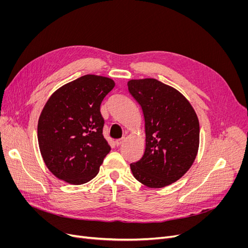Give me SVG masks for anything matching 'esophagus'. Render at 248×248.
<instances>
[{
	"label": "esophagus",
	"mask_w": 248,
	"mask_h": 248,
	"mask_svg": "<svg viewBox=\"0 0 248 248\" xmlns=\"http://www.w3.org/2000/svg\"><path fill=\"white\" fill-rule=\"evenodd\" d=\"M124 140H125L124 137H123V138H121V139H117V140L114 141L115 145H116V146H121V145L123 144V142L124 141Z\"/></svg>",
	"instance_id": "1"
}]
</instances>
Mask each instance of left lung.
Segmentation results:
<instances>
[{"label":"left lung","instance_id":"1","mask_svg":"<svg viewBox=\"0 0 248 248\" xmlns=\"http://www.w3.org/2000/svg\"><path fill=\"white\" fill-rule=\"evenodd\" d=\"M145 117L146 149L132 163L134 177L151 188L170 185L192 166L199 147L196 112L178 90L154 78L127 82Z\"/></svg>","mask_w":248,"mask_h":248}]
</instances>
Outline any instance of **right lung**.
Instances as JSON below:
<instances>
[{
	"label": "right lung",
	"instance_id": "1",
	"mask_svg": "<svg viewBox=\"0 0 248 248\" xmlns=\"http://www.w3.org/2000/svg\"><path fill=\"white\" fill-rule=\"evenodd\" d=\"M114 87L108 77L87 74L51 95L39 117L42 158L60 180L80 185L93 179L110 151L102 135L103 98Z\"/></svg>",
	"mask_w": 248,
	"mask_h": 248
}]
</instances>
